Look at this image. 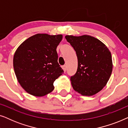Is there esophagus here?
I'll use <instances>...</instances> for the list:
<instances>
[{"instance_id": "esophagus-1", "label": "esophagus", "mask_w": 128, "mask_h": 128, "mask_svg": "<svg viewBox=\"0 0 128 128\" xmlns=\"http://www.w3.org/2000/svg\"><path fill=\"white\" fill-rule=\"evenodd\" d=\"M62 69L64 70V72H66V66L65 65H64V66H62Z\"/></svg>"}]
</instances>
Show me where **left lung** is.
<instances>
[{
    "label": "left lung",
    "mask_w": 128,
    "mask_h": 128,
    "mask_svg": "<svg viewBox=\"0 0 128 128\" xmlns=\"http://www.w3.org/2000/svg\"><path fill=\"white\" fill-rule=\"evenodd\" d=\"M65 38L74 48L78 60L76 73L70 78L73 89L82 96L97 94L111 76L113 66L111 52L93 36H66Z\"/></svg>",
    "instance_id": "left-lung-1"
}]
</instances>
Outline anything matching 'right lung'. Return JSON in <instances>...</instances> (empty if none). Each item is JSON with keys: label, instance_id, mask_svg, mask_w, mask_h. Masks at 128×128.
Instances as JSON below:
<instances>
[{"label": "right lung", "instance_id": "obj_1", "mask_svg": "<svg viewBox=\"0 0 128 128\" xmlns=\"http://www.w3.org/2000/svg\"><path fill=\"white\" fill-rule=\"evenodd\" d=\"M62 35L37 34L24 41L13 57L16 78L28 93L42 97L54 90V82L64 73L56 48Z\"/></svg>", "mask_w": 128, "mask_h": 128}]
</instances>
